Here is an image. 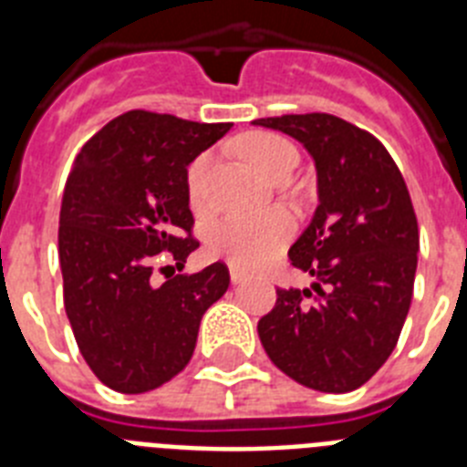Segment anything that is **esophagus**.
Segmentation results:
<instances>
[{"mask_svg": "<svg viewBox=\"0 0 467 467\" xmlns=\"http://www.w3.org/2000/svg\"><path fill=\"white\" fill-rule=\"evenodd\" d=\"M229 275H231V283H234V285H241L243 280H245V271L236 269V266H231Z\"/></svg>", "mask_w": 467, "mask_h": 467, "instance_id": "esophagus-1", "label": "esophagus"}]
</instances>
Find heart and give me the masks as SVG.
<instances>
[{"mask_svg": "<svg viewBox=\"0 0 467 467\" xmlns=\"http://www.w3.org/2000/svg\"><path fill=\"white\" fill-rule=\"evenodd\" d=\"M241 151L254 171L264 177H274L280 171L296 166V151L287 140L271 133H253L241 140ZM213 156L201 154L193 159L187 172V192L193 208H203L205 177H208ZM292 236V220L283 210H271L259 217L231 214L214 222L208 231V250L214 257L226 259L236 269H254L274 257Z\"/></svg>", "mask_w": 467, "mask_h": 467, "instance_id": "heart-1", "label": "heart"}]
</instances>
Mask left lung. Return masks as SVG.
<instances>
[{"label":"left lung","instance_id":"obj_1","mask_svg":"<svg viewBox=\"0 0 467 467\" xmlns=\"http://www.w3.org/2000/svg\"><path fill=\"white\" fill-rule=\"evenodd\" d=\"M306 147L317 208L290 247L313 278L278 290L259 320L280 372L320 393H348L381 369L402 332L414 292L419 224L402 172L374 135L332 114L257 119Z\"/></svg>","mask_w":467,"mask_h":467}]
</instances>
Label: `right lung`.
<instances>
[{
    "mask_svg": "<svg viewBox=\"0 0 467 467\" xmlns=\"http://www.w3.org/2000/svg\"><path fill=\"white\" fill-rule=\"evenodd\" d=\"M229 130L133 109L74 159L57 229L65 311L81 356L111 390L147 393L182 372L201 317L229 287L222 262L151 280L159 252L184 269L198 247L187 166Z\"/></svg>",
    "mask_w": 467,
    "mask_h": 467,
    "instance_id": "obj_1",
    "label": "right lung"
}]
</instances>
